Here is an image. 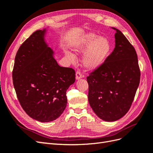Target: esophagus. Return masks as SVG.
Segmentation results:
<instances>
[{
  "mask_svg": "<svg viewBox=\"0 0 153 153\" xmlns=\"http://www.w3.org/2000/svg\"><path fill=\"white\" fill-rule=\"evenodd\" d=\"M81 78H82V74L81 73L80 71H77L76 72V79L79 80Z\"/></svg>",
  "mask_w": 153,
  "mask_h": 153,
  "instance_id": "34e87169",
  "label": "esophagus"
}]
</instances>
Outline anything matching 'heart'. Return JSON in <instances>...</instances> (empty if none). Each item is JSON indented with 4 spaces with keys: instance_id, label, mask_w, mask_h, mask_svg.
<instances>
[{
    "instance_id": "b5f03b06",
    "label": "heart",
    "mask_w": 153,
    "mask_h": 153,
    "mask_svg": "<svg viewBox=\"0 0 153 153\" xmlns=\"http://www.w3.org/2000/svg\"><path fill=\"white\" fill-rule=\"evenodd\" d=\"M111 49L110 41L104 37L89 32L78 41L74 49L77 53H85L83 64L89 69H94L100 66L108 55ZM71 61H75V56L70 53H66Z\"/></svg>"
}]
</instances>
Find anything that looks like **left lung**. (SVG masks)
<instances>
[{"mask_svg": "<svg viewBox=\"0 0 153 153\" xmlns=\"http://www.w3.org/2000/svg\"><path fill=\"white\" fill-rule=\"evenodd\" d=\"M113 29V52L87 77L91 107L105 121H117L128 112L140 79L135 48L121 31Z\"/></svg>", "mask_w": 153, "mask_h": 153, "instance_id": "8db88e82", "label": "left lung"}]
</instances>
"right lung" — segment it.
<instances>
[{"label":"right lung","instance_id":"right-lung-1","mask_svg":"<svg viewBox=\"0 0 153 153\" xmlns=\"http://www.w3.org/2000/svg\"><path fill=\"white\" fill-rule=\"evenodd\" d=\"M45 29L36 30L22 43L12 75L18 100L26 114L40 122H50L66 108V91L75 82V71L59 65L45 42Z\"/></svg>","mask_w":153,"mask_h":153}]
</instances>
